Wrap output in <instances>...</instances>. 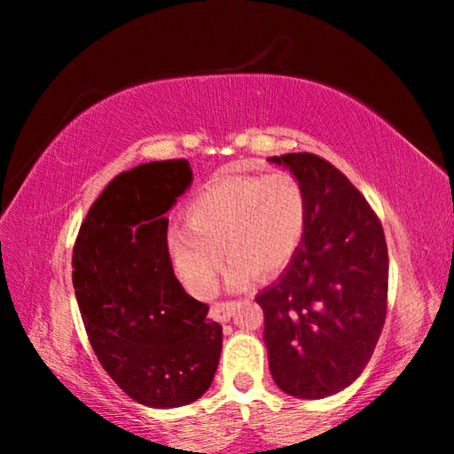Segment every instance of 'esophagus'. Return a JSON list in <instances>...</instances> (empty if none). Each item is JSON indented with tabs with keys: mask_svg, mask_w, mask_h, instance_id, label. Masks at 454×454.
I'll list each match as a JSON object with an SVG mask.
<instances>
[{
	"mask_svg": "<svg viewBox=\"0 0 454 454\" xmlns=\"http://www.w3.org/2000/svg\"><path fill=\"white\" fill-rule=\"evenodd\" d=\"M234 308H236V302H216L215 306L210 308V317L212 320H216L220 324H226L230 317H232L234 314Z\"/></svg>",
	"mask_w": 454,
	"mask_h": 454,
	"instance_id": "34e87169",
	"label": "esophagus"
}]
</instances>
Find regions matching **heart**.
I'll return each instance as SVG.
<instances>
[{
    "label": "heart",
    "mask_w": 454,
    "mask_h": 454,
    "mask_svg": "<svg viewBox=\"0 0 454 454\" xmlns=\"http://www.w3.org/2000/svg\"><path fill=\"white\" fill-rule=\"evenodd\" d=\"M183 216L185 226L168 234V257L183 286L205 298L224 265L222 247L234 257L230 288L283 271L302 244L308 200L302 183L286 171L224 176L202 187Z\"/></svg>",
    "instance_id": "1"
}]
</instances>
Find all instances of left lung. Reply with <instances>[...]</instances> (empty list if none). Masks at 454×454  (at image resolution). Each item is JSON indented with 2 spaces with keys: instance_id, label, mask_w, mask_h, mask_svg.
<instances>
[{
  "instance_id": "8db88e82",
  "label": "left lung",
  "mask_w": 454,
  "mask_h": 454,
  "mask_svg": "<svg viewBox=\"0 0 454 454\" xmlns=\"http://www.w3.org/2000/svg\"><path fill=\"white\" fill-rule=\"evenodd\" d=\"M269 161L302 183L308 218L291 265L255 296L277 387L320 400L363 372L379 341L388 302V247L379 216L353 183L316 153Z\"/></svg>"
}]
</instances>
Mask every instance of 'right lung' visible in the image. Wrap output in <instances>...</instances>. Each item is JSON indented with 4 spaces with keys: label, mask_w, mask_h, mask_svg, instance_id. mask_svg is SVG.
Returning a JSON list of instances; mask_svg holds the SVG:
<instances>
[{
    "label": "right lung",
    "mask_w": 454,
    "mask_h": 454,
    "mask_svg": "<svg viewBox=\"0 0 454 454\" xmlns=\"http://www.w3.org/2000/svg\"><path fill=\"white\" fill-rule=\"evenodd\" d=\"M191 181L187 160L119 173L74 246L72 281L93 351L117 387L148 408L199 400L222 351V325L185 293L168 257L163 215Z\"/></svg>",
    "instance_id": "right-lung-1"
}]
</instances>
